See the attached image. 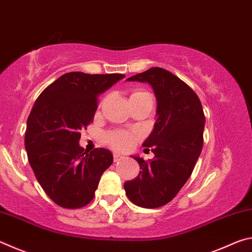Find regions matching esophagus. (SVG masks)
<instances>
[{"label": "esophagus", "instance_id": "esophagus-1", "mask_svg": "<svg viewBox=\"0 0 252 252\" xmlns=\"http://www.w3.org/2000/svg\"><path fill=\"white\" fill-rule=\"evenodd\" d=\"M113 157H114V161H116V162L117 161H120V160L123 159V158H125L122 155H120V153H114Z\"/></svg>", "mask_w": 252, "mask_h": 252}]
</instances>
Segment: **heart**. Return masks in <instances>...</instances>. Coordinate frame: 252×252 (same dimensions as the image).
<instances>
[{"instance_id": "obj_1", "label": "heart", "mask_w": 252, "mask_h": 252, "mask_svg": "<svg viewBox=\"0 0 252 252\" xmlns=\"http://www.w3.org/2000/svg\"><path fill=\"white\" fill-rule=\"evenodd\" d=\"M108 141L113 148L119 149V150H126L133 143V136L127 133V132L120 131L116 132V133H111L108 136Z\"/></svg>"}]
</instances>
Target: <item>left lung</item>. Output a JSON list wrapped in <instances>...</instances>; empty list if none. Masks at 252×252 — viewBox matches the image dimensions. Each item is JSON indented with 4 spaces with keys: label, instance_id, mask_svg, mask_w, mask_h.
<instances>
[{
    "label": "left lung",
    "instance_id": "obj_1",
    "mask_svg": "<svg viewBox=\"0 0 252 252\" xmlns=\"http://www.w3.org/2000/svg\"><path fill=\"white\" fill-rule=\"evenodd\" d=\"M126 81L151 85L157 99V121L142 146L155 158L133 156L141 171L125 183L126 194L142 208L164 206L190 178L203 146L206 118L198 95L189 85L161 67H151Z\"/></svg>",
    "mask_w": 252,
    "mask_h": 252
}]
</instances>
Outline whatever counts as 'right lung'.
Masks as SVG:
<instances>
[{"instance_id": "add662e5", "label": "right lung", "mask_w": 252, "mask_h": 252, "mask_svg": "<svg viewBox=\"0 0 252 252\" xmlns=\"http://www.w3.org/2000/svg\"><path fill=\"white\" fill-rule=\"evenodd\" d=\"M126 75L69 72L43 90L30 113L25 150L45 193L60 207L78 209L94 197L100 178L113 162L108 149L88 153L80 131L94 118L99 95Z\"/></svg>"}]
</instances>
